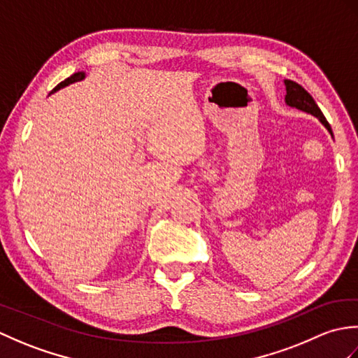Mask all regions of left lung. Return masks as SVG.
Listing matches in <instances>:
<instances>
[{
    "instance_id": "8db88e82",
    "label": "left lung",
    "mask_w": 358,
    "mask_h": 358,
    "mask_svg": "<svg viewBox=\"0 0 358 358\" xmlns=\"http://www.w3.org/2000/svg\"><path fill=\"white\" fill-rule=\"evenodd\" d=\"M285 86H286V95H285V103L289 106V108H295L301 112H306L310 113V115H314L315 118H318V121L328 129V132L331 134V136L334 138V134H332V129L329 126L328 121H326L323 112L318 108L315 100L308 90L303 89L299 83L291 81V80H285Z\"/></svg>"
}]
</instances>
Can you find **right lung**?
Returning a JSON list of instances; mask_svg holds the SVG:
<instances>
[{"mask_svg": "<svg viewBox=\"0 0 358 358\" xmlns=\"http://www.w3.org/2000/svg\"><path fill=\"white\" fill-rule=\"evenodd\" d=\"M87 77V73L86 72H75L73 75H71L69 78H66L64 81H62L59 83V85L55 87V89H52V92L49 94V95H52V94H55V92H58L59 89H63V87H66V86H69V85H72V83H77V81H83Z\"/></svg>", "mask_w": 358, "mask_h": 358, "instance_id": "obj_1", "label": "right lung"}]
</instances>
